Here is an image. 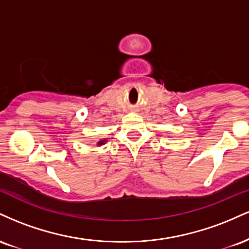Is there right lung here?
<instances>
[{
	"label": "right lung",
	"mask_w": 249,
	"mask_h": 249,
	"mask_svg": "<svg viewBox=\"0 0 249 249\" xmlns=\"http://www.w3.org/2000/svg\"><path fill=\"white\" fill-rule=\"evenodd\" d=\"M107 138H103V139H101V141L97 142V146H102V145L107 144Z\"/></svg>",
	"instance_id": "add662e5"
}]
</instances>
